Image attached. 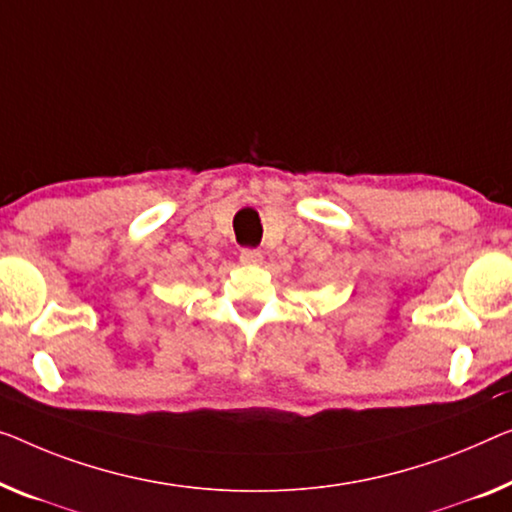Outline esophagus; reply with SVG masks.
<instances>
[{
	"instance_id": "34e87169",
	"label": "esophagus",
	"mask_w": 512,
	"mask_h": 512,
	"mask_svg": "<svg viewBox=\"0 0 512 512\" xmlns=\"http://www.w3.org/2000/svg\"><path fill=\"white\" fill-rule=\"evenodd\" d=\"M239 259L243 264H262V250L257 248H243Z\"/></svg>"
}]
</instances>
